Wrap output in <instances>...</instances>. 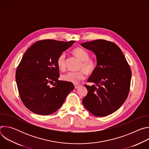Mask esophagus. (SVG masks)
Masks as SVG:
<instances>
[{
    "label": "esophagus",
    "instance_id": "obj_1",
    "mask_svg": "<svg viewBox=\"0 0 149 149\" xmlns=\"http://www.w3.org/2000/svg\"><path fill=\"white\" fill-rule=\"evenodd\" d=\"M74 86H75V88H79V84H74Z\"/></svg>",
    "mask_w": 149,
    "mask_h": 149
}]
</instances>
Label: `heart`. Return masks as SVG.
Masks as SVG:
<instances>
[{
	"label": "heart",
	"mask_w": 149,
	"mask_h": 149,
	"mask_svg": "<svg viewBox=\"0 0 149 149\" xmlns=\"http://www.w3.org/2000/svg\"><path fill=\"white\" fill-rule=\"evenodd\" d=\"M72 52L77 58L81 61L78 66V69L81 70L75 72H68L63 74L61 76V78L64 81L77 84L84 78V70L87 74H91L95 71L97 67V62L95 59L89 58V53L83 48H76L72 51ZM57 65L59 70H65L66 68V55L65 53H62L58 56ZM82 69L84 70L83 71Z\"/></svg>",
	"instance_id": "b5f03b06"
}]
</instances>
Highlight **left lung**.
<instances>
[{
	"mask_svg": "<svg viewBox=\"0 0 149 149\" xmlns=\"http://www.w3.org/2000/svg\"><path fill=\"white\" fill-rule=\"evenodd\" d=\"M96 55L97 67L85 85L87 95L82 104L91 114L104 117L117 111L129 95L132 71L121 49L114 43L97 39L81 44Z\"/></svg>",
	"mask_w": 149,
	"mask_h": 149,
	"instance_id": "obj_1",
	"label": "left lung"
}]
</instances>
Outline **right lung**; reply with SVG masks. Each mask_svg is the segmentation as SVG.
I'll return each mask as SVG.
<instances>
[{
	"mask_svg": "<svg viewBox=\"0 0 149 149\" xmlns=\"http://www.w3.org/2000/svg\"><path fill=\"white\" fill-rule=\"evenodd\" d=\"M75 42L39 40L23 55L16 81L21 100L32 112L42 116L55 113L74 89L72 83L58 80L57 59Z\"/></svg>",
	"mask_w": 149,
	"mask_h": 149,
	"instance_id": "right-lung-1",
	"label": "right lung"
}]
</instances>
